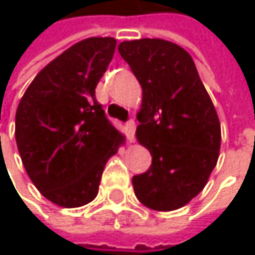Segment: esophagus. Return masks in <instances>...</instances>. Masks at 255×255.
Returning <instances> with one entry per match:
<instances>
[{
	"label": "esophagus",
	"instance_id": "34e87169",
	"mask_svg": "<svg viewBox=\"0 0 255 255\" xmlns=\"http://www.w3.org/2000/svg\"><path fill=\"white\" fill-rule=\"evenodd\" d=\"M134 131H136V124L134 121H128L125 124V134H127V139L130 142L134 140Z\"/></svg>",
	"mask_w": 255,
	"mask_h": 255
}]
</instances>
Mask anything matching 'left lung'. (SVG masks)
Listing matches in <instances>:
<instances>
[{"instance_id": "1", "label": "left lung", "mask_w": 255, "mask_h": 255, "mask_svg": "<svg viewBox=\"0 0 255 255\" xmlns=\"http://www.w3.org/2000/svg\"><path fill=\"white\" fill-rule=\"evenodd\" d=\"M118 50L142 87L136 137L151 154L148 171L133 177L134 194L154 211L182 208L203 190L219 159L214 104L180 45L143 38Z\"/></svg>"}]
</instances>
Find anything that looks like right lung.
I'll use <instances>...</instances> for the list:
<instances>
[{"label": "right lung", "instance_id": "right-lung-1", "mask_svg": "<svg viewBox=\"0 0 255 255\" xmlns=\"http://www.w3.org/2000/svg\"><path fill=\"white\" fill-rule=\"evenodd\" d=\"M115 48V38L76 42L42 68L18 104L15 139L22 165L58 207L92 202L107 160L125 142L95 96Z\"/></svg>", "mask_w": 255, "mask_h": 255}]
</instances>
